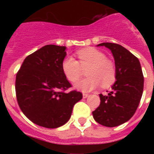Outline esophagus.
Listing matches in <instances>:
<instances>
[{"label": "esophagus", "mask_w": 154, "mask_h": 154, "mask_svg": "<svg viewBox=\"0 0 154 154\" xmlns=\"http://www.w3.org/2000/svg\"><path fill=\"white\" fill-rule=\"evenodd\" d=\"M88 96H89V95H88V94H87V93H83V94H82V97H83V98H87V97H88Z\"/></svg>", "instance_id": "esophagus-1"}]
</instances>
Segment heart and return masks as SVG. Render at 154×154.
<instances>
[{
	"label": "heart",
	"instance_id": "heart-1",
	"mask_svg": "<svg viewBox=\"0 0 154 154\" xmlns=\"http://www.w3.org/2000/svg\"><path fill=\"white\" fill-rule=\"evenodd\" d=\"M78 61L72 57H65L62 63V69L65 77L71 82H76L86 69L87 78L75 84L77 90L84 92L91 91L101 85L109 87L115 82L116 69L112 61L106 58L103 52L94 48H87L77 51Z\"/></svg>",
	"mask_w": 154,
	"mask_h": 154
}]
</instances>
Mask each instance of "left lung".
<instances>
[{"label": "left lung", "mask_w": 154, "mask_h": 154, "mask_svg": "<svg viewBox=\"0 0 154 154\" xmlns=\"http://www.w3.org/2000/svg\"><path fill=\"white\" fill-rule=\"evenodd\" d=\"M97 46H105L111 51L116 81L108 95H99L100 106L92 115L101 125L116 127L128 121L135 113L143 91V75L139 60L125 48L114 43H102Z\"/></svg>", "instance_id": "8db88e82"}]
</instances>
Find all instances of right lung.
I'll use <instances>...</instances> for the list:
<instances>
[{
  "label": "right lung",
  "instance_id": "add662e5",
  "mask_svg": "<svg viewBox=\"0 0 154 154\" xmlns=\"http://www.w3.org/2000/svg\"><path fill=\"white\" fill-rule=\"evenodd\" d=\"M65 46L45 45L25 57L16 74L17 102L25 116L42 127L55 129L69 120L72 108L82 94L72 91L62 63Z\"/></svg>",
  "mask_w": 154,
  "mask_h": 154
}]
</instances>
